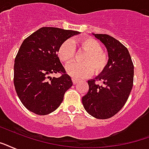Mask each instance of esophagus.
<instances>
[{
    "mask_svg": "<svg viewBox=\"0 0 149 149\" xmlns=\"http://www.w3.org/2000/svg\"><path fill=\"white\" fill-rule=\"evenodd\" d=\"M72 83H73V84H77V83H78V81H79L78 79H75V78H72Z\"/></svg>",
    "mask_w": 149,
    "mask_h": 149,
    "instance_id": "1",
    "label": "esophagus"
}]
</instances>
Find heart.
Masks as SVG:
<instances>
[{
	"mask_svg": "<svg viewBox=\"0 0 149 149\" xmlns=\"http://www.w3.org/2000/svg\"><path fill=\"white\" fill-rule=\"evenodd\" d=\"M79 51L84 52L81 58L84 62H72L66 67L68 74L76 78H82L92 74L99 75L107 68L109 58V54L102 49L100 42L93 37H85L77 40H66L61 44L58 50V56L65 64H68L73 60L76 54L74 45Z\"/></svg>",
	"mask_w": 149,
	"mask_h": 149,
	"instance_id": "heart-1",
	"label": "heart"
}]
</instances>
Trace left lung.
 <instances>
[{
	"instance_id": "left-lung-1",
	"label": "left lung",
	"mask_w": 149,
	"mask_h": 149,
	"mask_svg": "<svg viewBox=\"0 0 149 149\" xmlns=\"http://www.w3.org/2000/svg\"><path fill=\"white\" fill-rule=\"evenodd\" d=\"M93 35L105 44L109 62L104 72L87 81L89 91L82 103L90 115L105 120L115 116L127 101L134 83V64L127 48L119 40L108 34ZM97 81L104 84L99 85Z\"/></svg>"
}]
</instances>
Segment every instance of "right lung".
<instances>
[{
    "label": "right lung",
    "mask_w": 149,
    "mask_h": 149,
    "mask_svg": "<svg viewBox=\"0 0 149 149\" xmlns=\"http://www.w3.org/2000/svg\"><path fill=\"white\" fill-rule=\"evenodd\" d=\"M79 33L73 30L42 27L23 40L15 59L14 85L22 105L30 112L47 115L57 109L72 86L58 57L62 42ZM60 73V77L50 75Z\"/></svg>",
    "instance_id": "1"
}]
</instances>
